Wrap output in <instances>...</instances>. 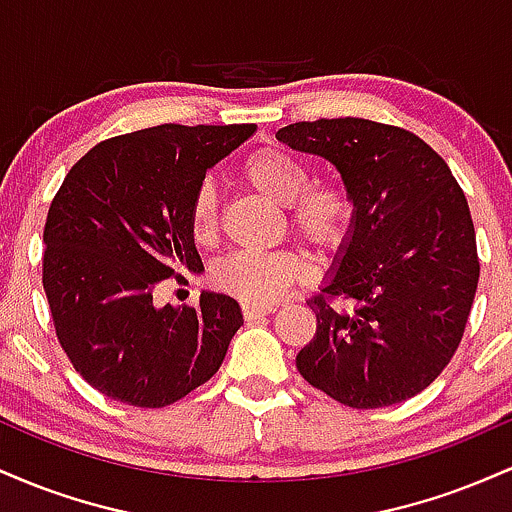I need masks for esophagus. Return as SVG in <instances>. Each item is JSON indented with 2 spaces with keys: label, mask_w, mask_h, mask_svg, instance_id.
Segmentation results:
<instances>
[{
  "label": "esophagus",
  "mask_w": 512,
  "mask_h": 512,
  "mask_svg": "<svg viewBox=\"0 0 512 512\" xmlns=\"http://www.w3.org/2000/svg\"><path fill=\"white\" fill-rule=\"evenodd\" d=\"M274 313L272 305H257V303H243V317L248 322L252 320H260V317Z\"/></svg>",
  "instance_id": "1"
}]
</instances>
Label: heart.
I'll use <instances>...</instances> for the list:
<instances>
[{"instance_id":"obj_1","label":"heart","mask_w":512,"mask_h":512,"mask_svg":"<svg viewBox=\"0 0 512 512\" xmlns=\"http://www.w3.org/2000/svg\"><path fill=\"white\" fill-rule=\"evenodd\" d=\"M252 190L289 209L298 236L317 248H337L354 223V197L342 182H310L301 158L281 146L252 151L240 166ZM187 228L197 245H211L219 233V199L209 182L197 187L187 211ZM305 276V260L296 250H236L211 269V284L243 303H272Z\"/></svg>"}]
</instances>
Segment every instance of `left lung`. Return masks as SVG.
<instances>
[{"instance_id":"1","label":"left lung","mask_w":512,"mask_h":512,"mask_svg":"<svg viewBox=\"0 0 512 512\" xmlns=\"http://www.w3.org/2000/svg\"><path fill=\"white\" fill-rule=\"evenodd\" d=\"M276 139L322 156L354 197V223L296 366L354 409L419 395L443 373L472 310L477 236L462 187L424 139L361 117L296 122Z\"/></svg>"}]
</instances>
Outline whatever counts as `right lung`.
I'll list each match as a JSON object with an SVG mask.
<instances>
[{
  "mask_svg": "<svg viewBox=\"0 0 512 512\" xmlns=\"http://www.w3.org/2000/svg\"><path fill=\"white\" fill-rule=\"evenodd\" d=\"M255 125H158L105 139L74 163L45 221L43 289L64 354L105 397L158 409L221 368L240 305H154L163 279L202 272L187 228L192 195Z\"/></svg>",
  "mask_w": 512,
  "mask_h": 512,
  "instance_id": "1",
  "label": "right lung"
}]
</instances>
